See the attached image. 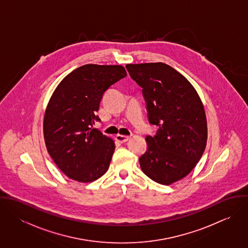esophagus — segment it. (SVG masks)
<instances>
[{
    "instance_id": "34e87169",
    "label": "esophagus",
    "mask_w": 248,
    "mask_h": 248,
    "mask_svg": "<svg viewBox=\"0 0 248 248\" xmlns=\"http://www.w3.org/2000/svg\"><path fill=\"white\" fill-rule=\"evenodd\" d=\"M115 140H116L117 141L123 143V142L128 141V140H130V137H128V136H122V135H117V136L115 137Z\"/></svg>"
}]
</instances>
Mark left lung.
I'll return each instance as SVG.
<instances>
[{
  "label": "left lung",
  "mask_w": 248,
  "mask_h": 248,
  "mask_svg": "<svg viewBox=\"0 0 248 248\" xmlns=\"http://www.w3.org/2000/svg\"><path fill=\"white\" fill-rule=\"evenodd\" d=\"M126 69L142 88L149 122L158 127L155 137H146L141 170L154 181L170 185L186 177L205 150L204 107L192 84L167 64H128Z\"/></svg>",
  "instance_id": "left-lung-1"
}]
</instances>
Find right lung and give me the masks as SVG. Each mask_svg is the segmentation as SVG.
Instances as JSON below:
<instances>
[{
    "instance_id": "obj_1",
    "label": "right lung",
    "mask_w": 248,
    "mask_h": 248,
    "mask_svg": "<svg viewBox=\"0 0 248 248\" xmlns=\"http://www.w3.org/2000/svg\"><path fill=\"white\" fill-rule=\"evenodd\" d=\"M119 65L88 64L68 74L53 92L44 116V139L57 167L73 180L92 182L108 169L114 141L93 128L107 90L126 77Z\"/></svg>"
}]
</instances>
